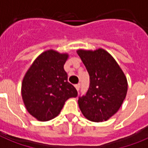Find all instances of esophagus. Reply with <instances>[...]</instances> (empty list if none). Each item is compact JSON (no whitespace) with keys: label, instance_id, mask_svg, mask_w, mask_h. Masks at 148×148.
<instances>
[{"label":"esophagus","instance_id":"34e87169","mask_svg":"<svg viewBox=\"0 0 148 148\" xmlns=\"http://www.w3.org/2000/svg\"><path fill=\"white\" fill-rule=\"evenodd\" d=\"M80 86H81V84L80 83H78V84H76V85H75V88H76L77 91H79V88H80Z\"/></svg>","mask_w":148,"mask_h":148}]
</instances>
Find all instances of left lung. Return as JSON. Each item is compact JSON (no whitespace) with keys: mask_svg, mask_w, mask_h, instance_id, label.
I'll list each match as a JSON object with an SVG mask.
<instances>
[{"mask_svg":"<svg viewBox=\"0 0 148 148\" xmlns=\"http://www.w3.org/2000/svg\"><path fill=\"white\" fill-rule=\"evenodd\" d=\"M90 76L85 95L79 96V108L92 122L107 120L114 115L125 98L127 79L113 57L103 49L77 51Z\"/></svg>","mask_w":148,"mask_h":148,"instance_id":"obj_1","label":"left lung"}]
</instances>
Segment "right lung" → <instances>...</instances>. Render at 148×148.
<instances>
[{"label": "right lung", "mask_w": 148, "mask_h": 148, "mask_svg": "<svg viewBox=\"0 0 148 148\" xmlns=\"http://www.w3.org/2000/svg\"><path fill=\"white\" fill-rule=\"evenodd\" d=\"M68 55L47 51L38 56L23 80L22 96L32 116L40 121H48L57 116L69 97L78 92L68 82L63 66Z\"/></svg>", "instance_id": "add662e5"}]
</instances>
